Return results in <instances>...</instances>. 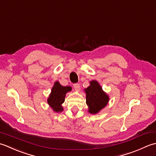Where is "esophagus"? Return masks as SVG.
I'll use <instances>...</instances> for the list:
<instances>
[{
  "instance_id": "34e87169",
  "label": "esophagus",
  "mask_w": 156,
  "mask_h": 156,
  "mask_svg": "<svg viewBox=\"0 0 156 156\" xmlns=\"http://www.w3.org/2000/svg\"><path fill=\"white\" fill-rule=\"evenodd\" d=\"M73 87L75 88V91H79V90H80V85H79V84L75 83L73 85Z\"/></svg>"
}]
</instances>
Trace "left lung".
<instances>
[{
    "label": "left lung",
    "mask_w": 156,
    "mask_h": 156,
    "mask_svg": "<svg viewBox=\"0 0 156 156\" xmlns=\"http://www.w3.org/2000/svg\"><path fill=\"white\" fill-rule=\"evenodd\" d=\"M86 104L89 106V112L96 114L106 106L109 98L102 91L96 81L90 82V86L85 89Z\"/></svg>",
    "instance_id": "1"
}]
</instances>
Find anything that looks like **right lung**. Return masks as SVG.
<instances>
[{
  "instance_id": "obj_1",
  "label": "right lung",
  "mask_w": 156,
  "mask_h": 156,
  "mask_svg": "<svg viewBox=\"0 0 156 156\" xmlns=\"http://www.w3.org/2000/svg\"><path fill=\"white\" fill-rule=\"evenodd\" d=\"M71 90L70 86H62L56 81L52 89V93L48 99V103L55 112H61L63 110L61 104L65 100L66 93Z\"/></svg>"
}]
</instances>
